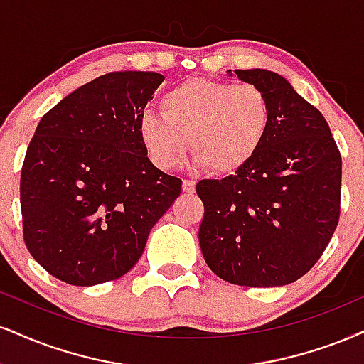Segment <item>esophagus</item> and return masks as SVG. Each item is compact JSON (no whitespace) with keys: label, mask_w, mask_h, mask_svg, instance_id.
<instances>
[{"label":"esophagus","mask_w":364,"mask_h":364,"mask_svg":"<svg viewBox=\"0 0 364 364\" xmlns=\"http://www.w3.org/2000/svg\"><path fill=\"white\" fill-rule=\"evenodd\" d=\"M182 191L187 192V194H194V191H196V182L191 181V178H186V181L182 182Z\"/></svg>","instance_id":"esophagus-1"}]
</instances>
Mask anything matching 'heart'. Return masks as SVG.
<instances>
[{
  "label": "heart",
  "instance_id": "b5f03b06",
  "mask_svg": "<svg viewBox=\"0 0 364 364\" xmlns=\"http://www.w3.org/2000/svg\"><path fill=\"white\" fill-rule=\"evenodd\" d=\"M161 113L138 118V136L155 167H175L191 150L197 164L216 175H232L257 156L272 124L267 94L250 82L189 79L168 89Z\"/></svg>",
  "mask_w": 364,
  "mask_h": 364
}]
</instances>
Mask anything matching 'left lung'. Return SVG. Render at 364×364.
I'll return each instance as SVG.
<instances>
[{
    "instance_id": "1",
    "label": "left lung",
    "mask_w": 364,
    "mask_h": 364,
    "mask_svg": "<svg viewBox=\"0 0 364 364\" xmlns=\"http://www.w3.org/2000/svg\"><path fill=\"white\" fill-rule=\"evenodd\" d=\"M235 74L267 94L272 124L246 167L196 186L200 251L230 284L287 285L311 270L334 235L343 161L324 116L289 80L264 69Z\"/></svg>"
}]
</instances>
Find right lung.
<instances>
[{
    "mask_svg": "<svg viewBox=\"0 0 364 364\" xmlns=\"http://www.w3.org/2000/svg\"><path fill=\"white\" fill-rule=\"evenodd\" d=\"M164 79L105 74L40 119L21 167L23 240L58 280L91 287L123 277L181 196V178L156 168L138 136V118Z\"/></svg>",
    "mask_w": 364,
    "mask_h": 364,
    "instance_id": "obj_1",
    "label": "right lung"
}]
</instances>
